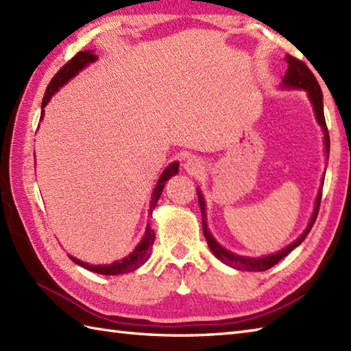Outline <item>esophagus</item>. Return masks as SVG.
<instances>
[{"instance_id": "34e87169", "label": "esophagus", "mask_w": 351, "mask_h": 351, "mask_svg": "<svg viewBox=\"0 0 351 351\" xmlns=\"http://www.w3.org/2000/svg\"><path fill=\"white\" fill-rule=\"evenodd\" d=\"M184 169L189 171L190 175H196L204 169V161L199 156H189L187 161L184 162Z\"/></svg>"}]
</instances>
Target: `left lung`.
Listing matches in <instances>:
<instances>
[{
    "mask_svg": "<svg viewBox=\"0 0 351 351\" xmlns=\"http://www.w3.org/2000/svg\"><path fill=\"white\" fill-rule=\"evenodd\" d=\"M285 60L288 63V69L285 72V77L282 80V86L283 88H302V90H306L309 101L314 107V113H315V119L318 125L323 128L324 132V146H326V152H327V158H329V149H330V138H329V130H327L326 125V119H324V110H323V93H322V87H319L317 78L314 77V73L311 72V69L308 68L299 58H295L293 56H287ZM324 182V181H323ZM323 185V184H322ZM322 195L323 191L322 189L318 190V195L315 199V208L314 213H312V217L309 220L308 228L303 230V234L297 238L295 241L291 243L289 245H287L285 249H282L278 253H273V255L268 256H261V258H250V256H240L235 255V253L226 250L225 247L215 241V238L211 235L210 230H208V225H206V213H205V200L202 193L197 189V197H199V206L200 211H202V226H204V235L208 241V245H210L211 252L217 256L221 263H225L230 267L237 268V270H245V271H265L268 268H271L273 265H276L279 263L280 259L285 258L291 250H294L297 245H300L303 243L304 238L308 237V234L311 232L312 226L317 220L318 215V210H319V202H322Z\"/></svg>",
    "mask_w": 351,
    "mask_h": 351,
    "instance_id": "left-lung-1",
    "label": "left lung"
}]
</instances>
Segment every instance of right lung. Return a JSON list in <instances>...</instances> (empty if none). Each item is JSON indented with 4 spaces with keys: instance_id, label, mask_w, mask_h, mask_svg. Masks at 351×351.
Wrapping results in <instances>:
<instances>
[{
    "instance_id": "obj_1",
    "label": "right lung",
    "mask_w": 351,
    "mask_h": 351,
    "mask_svg": "<svg viewBox=\"0 0 351 351\" xmlns=\"http://www.w3.org/2000/svg\"><path fill=\"white\" fill-rule=\"evenodd\" d=\"M96 57L92 51H80L78 54L73 56L71 60L66 63L63 68L58 71L54 77H52L51 83L48 84L47 87V92H45V96H43V101H42V113H40V119L43 117L45 111L43 108L47 107V104L49 102L51 96L54 95L58 88H60L62 86H64L66 83L71 78H73L77 75V73L80 71H83L87 64H90L96 60ZM178 170H180V162L175 161L169 164V166L166 167V170L162 171L158 182H156L155 189L152 191V197H151V202H149V206H151V210H149V215H152V210L155 208L156 202H158V199L161 196L162 193V189L164 185H166V182L170 180L171 176H175L178 173ZM154 241H155V232L154 229L151 228V225L147 223L146 226V232L143 235V238H141V241L137 244V247L132 250V253H130L128 256L121 259V261H116V263H111V264H106V265H92V264H87L84 263V261H80L77 258H73L69 255V258L73 261V263L87 268V270H90L93 273H98V274H106V276H116V274H125V273H130V271H134L137 270L138 267L143 265L147 258L151 256V249L154 245Z\"/></svg>"
}]
</instances>
